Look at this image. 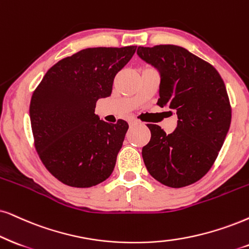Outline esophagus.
Here are the masks:
<instances>
[{
	"label": "esophagus",
	"instance_id": "obj_1",
	"mask_svg": "<svg viewBox=\"0 0 249 249\" xmlns=\"http://www.w3.org/2000/svg\"><path fill=\"white\" fill-rule=\"evenodd\" d=\"M139 123H140V122L138 121L137 118H133V117H132V118L128 119V124H130V126H134V125L139 124Z\"/></svg>",
	"mask_w": 249,
	"mask_h": 249
}]
</instances>
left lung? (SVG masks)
Wrapping results in <instances>:
<instances>
[{"label":"left lung","mask_w":249,"mask_h":249,"mask_svg":"<svg viewBox=\"0 0 249 249\" xmlns=\"http://www.w3.org/2000/svg\"><path fill=\"white\" fill-rule=\"evenodd\" d=\"M137 53L161 72L156 105L178 116L170 134L147 124L152 137L142 148L144 165L165 186H188L209 171L228 134L232 111L225 84L212 64L182 47H139Z\"/></svg>","instance_id":"obj_1"}]
</instances>
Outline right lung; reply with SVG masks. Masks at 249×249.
<instances>
[{
	"label": "right lung",
	"instance_id": "add662e5",
	"mask_svg": "<svg viewBox=\"0 0 249 249\" xmlns=\"http://www.w3.org/2000/svg\"><path fill=\"white\" fill-rule=\"evenodd\" d=\"M137 46L87 48L47 71L32 94L34 147L46 169L71 187H92L114 171L128 124L95 115L96 101L111 94L115 75Z\"/></svg>",
	"mask_w": 249,
	"mask_h": 249
}]
</instances>
